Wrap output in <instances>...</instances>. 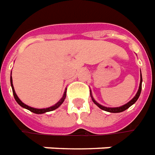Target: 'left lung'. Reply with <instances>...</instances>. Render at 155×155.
Segmentation results:
<instances>
[{
    "label": "left lung",
    "mask_w": 155,
    "mask_h": 155,
    "mask_svg": "<svg viewBox=\"0 0 155 155\" xmlns=\"http://www.w3.org/2000/svg\"><path fill=\"white\" fill-rule=\"evenodd\" d=\"M141 74V73H140ZM141 88H142V77H140V87H139V90H138L137 93L135 95V97L133 99H132L131 101H129L128 103H126L125 105L122 106V107H115V108H110V107H103V106H101L100 104H98L97 101H95L93 97H91V99H92V101L94 102L97 106L99 108H101V110H106V111H108V112H111V113H118V112H122L124 110H125L126 109H128L129 107L132 106L133 104L135 103V101H137L138 98L140 97V92H141Z\"/></svg>",
    "instance_id": "obj_1"
}]
</instances>
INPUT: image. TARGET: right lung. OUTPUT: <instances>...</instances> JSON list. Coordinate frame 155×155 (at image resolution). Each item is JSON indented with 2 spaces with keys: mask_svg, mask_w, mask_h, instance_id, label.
<instances>
[{
  "mask_svg": "<svg viewBox=\"0 0 155 155\" xmlns=\"http://www.w3.org/2000/svg\"><path fill=\"white\" fill-rule=\"evenodd\" d=\"M11 87H12V91H13L14 97H15V101H17V103L19 104L20 106H21L22 107H24V108H25V109H27V110H30L31 112H34V113H35V114H43V113H45V112H48V111H52V110L57 109L58 107H59V106H60L61 104L64 102V99H65V97H66V91H65L63 98H62L60 101H58L57 104H55L54 106H53V107H48V108H45V109H36V108H33V107H29V106H27V105H25V103H23V102L20 101V99H19V97H17V95H16V93H15V91L14 87H13V84H12V78H11Z\"/></svg>",
  "mask_w": 155,
  "mask_h": 155,
  "instance_id": "obj_1",
  "label": "right lung"
}]
</instances>
